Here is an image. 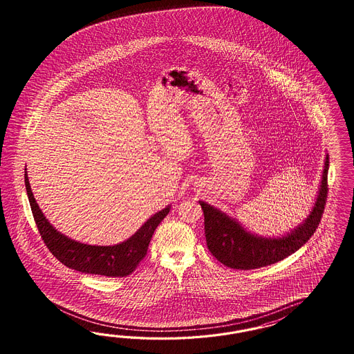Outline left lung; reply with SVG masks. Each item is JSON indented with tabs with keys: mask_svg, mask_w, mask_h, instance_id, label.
<instances>
[{
	"mask_svg": "<svg viewBox=\"0 0 354 354\" xmlns=\"http://www.w3.org/2000/svg\"><path fill=\"white\" fill-rule=\"evenodd\" d=\"M330 160L326 154L321 184L309 215L290 232L275 237L248 231L235 218L214 206L198 201L205 216V236L210 253L227 268L252 270L279 262L299 250L314 235L327 200V174Z\"/></svg>",
	"mask_w": 354,
	"mask_h": 354,
	"instance_id": "8db88e82",
	"label": "left lung"
}]
</instances>
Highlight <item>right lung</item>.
Masks as SVG:
<instances>
[{
	"label": "right lung",
	"instance_id": "1",
	"mask_svg": "<svg viewBox=\"0 0 354 354\" xmlns=\"http://www.w3.org/2000/svg\"><path fill=\"white\" fill-rule=\"evenodd\" d=\"M26 191L31 205L33 218L43 237L45 245L52 252L54 257L64 266L74 268L84 274H95L102 277H127L138 268L140 261L145 257L149 247L150 239L162 219L170 213L171 206H166L161 212L151 215L139 230L123 243L115 245H89L75 241L68 236L57 231L46 219L41 209L33 197L31 185L28 182L27 169L24 171Z\"/></svg>",
	"mask_w": 354,
	"mask_h": 354
}]
</instances>
